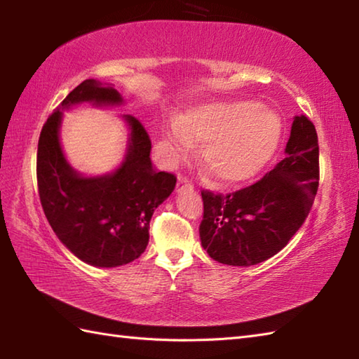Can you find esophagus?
<instances>
[{
    "label": "esophagus",
    "mask_w": 359,
    "mask_h": 359,
    "mask_svg": "<svg viewBox=\"0 0 359 359\" xmlns=\"http://www.w3.org/2000/svg\"><path fill=\"white\" fill-rule=\"evenodd\" d=\"M184 189H193V184L189 182L188 177H185V175H180L177 180V187H175V191L180 193V191H184Z\"/></svg>",
    "instance_id": "1"
}]
</instances>
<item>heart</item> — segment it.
I'll use <instances>...</instances> for the list:
<instances>
[{
    "mask_svg": "<svg viewBox=\"0 0 359 359\" xmlns=\"http://www.w3.org/2000/svg\"><path fill=\"white\" fill-rule=\"evenodd\" d=\"M168 162L175 163L203 142L202 162L222 185L242 184L262 170L280 137L276 112L248 100L203 103L163 126Z\"/></svg>",
    "mask_w": 359,
    "mask_h": 359,
    "instance_id": "heart-1",
    "label": "heart"
}]
</instances>
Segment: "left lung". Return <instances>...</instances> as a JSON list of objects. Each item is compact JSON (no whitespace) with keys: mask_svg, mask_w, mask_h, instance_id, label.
Returning a JSON list of instances; mask_svg holds the SVG:
<instances>
[{"mask_svg":"<svg viewBox=\"0 0 359 359\" xmlns=\"http://www.w3.org/2000/svg\"><path fill=\"white\" fill-rule=\"evenodd\" d=\"M285 154L261 180L239 191H202L201 242L215 261L234 266L264 262L302 226L319 184L318 134L306 116L294 117Z\"/></svg>","mask_w":359,"mask_h":359,"instance_id":"left-lung-1","label":"left lung"}]
</instances>
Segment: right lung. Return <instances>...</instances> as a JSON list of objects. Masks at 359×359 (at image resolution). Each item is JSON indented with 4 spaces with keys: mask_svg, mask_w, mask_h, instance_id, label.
Instances as JSON below:
<instances>
[{
    "mask_svg": "<svg viewBox=\"0 0 359 359\" xmlns=\"http://www.w3.org/2000/svg\"><path fill=\"white\" fill-rule=\"evenodd\" d=\"M85 102L117 106L123 98L117 89L89 79L58 104L38 140V194L63 245L83 262L112 269L143 253L152 212L170 197L177 179L152 166L149 135L133 116H123L131 134L125 160L116 171L98 177H83L75 171L63 154L58 133L63 111Z\"/></svg>",
    "mask_w": 359,
    "mask_h": 359,
    "instance_id": "add662e5",
    "label": "right lung"
}]
</instances>
